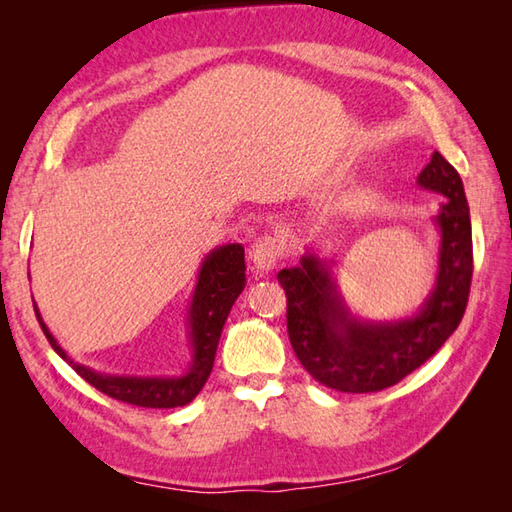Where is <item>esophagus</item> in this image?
Listing matches in <instances>:
<instances>
[{"label":"esophagus","mask_w":512,"mask_h":512,"mask_svg":"<svg viewBox=\"0 0 512 512\" xmlns=\"http://www.w3.org/2000/svg\"><path fill=\"white\" fill-rule=\"evenodd\" d=\"M250 255V262L257 268V273H268V270H273L281 255H284V244H281V239L275 235H264L255 239V244L250 246L248 250Z\"/></svg>","instance_id":"34e87169"}]
</instances>
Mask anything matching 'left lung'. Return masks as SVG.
I'll return each instance as SVG.
<instances>
[{
	"mask_svg": "<svg viewBox=\"0 0 512 512\" xmlns=\"http://www.w3.org/2000/svg\"><path fill=\"white\" fill-rule=\"evenodd\" d=\"M422 189L447 198L440 228L438 277L420 312L400 321H358L343 303L330 268L310 250L295 268L279 270L288 299V336L314 380L345 394H367L400 383L436 354L458 328L473 277L469 202L460 173L433 151L420 171Z\"/></svg>",
	"mask_w": 512,
	"mask_h": 512,
	"instance_id": "left-lung-1",
	"label": "left lung"
}]
</instances>
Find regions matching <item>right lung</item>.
<instances>
[{
	"instance_id": "1",
	"label": "right lung",
	"mask_w": 512,
	"mask_h": 512,
	"mask_svg": "<svg viewBox=\"0 0 512 512\" xmlns=\"http://www.w3.org/2000/svg\"><path fill=\"white\" fill-rule=\"evenodd\" d=\"M246 286V264L244 246L226 244L215 248L202 262L198 284L189 308V339L193 347L191 365L180 376H116L101 374L94 369L74 363L72 358L61 350L57 339L50 334L48 325L43 323L35 306L37 319L43 334H46L52 350L57 352L65 363L79 374L85 383H90L105 396L127 402V405L149 407V409H171L184 407L200 394L213 369L217 343L239 292Z\"/></svg>"
}]
</instances>
